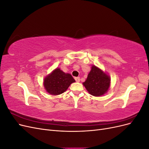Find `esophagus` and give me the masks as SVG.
I'll use <instances>...</instances> for the list:
<instances>
[{
    "label": "esophagus",
    "instance_id": "34e87169",
    "mask_svg": "<svg viewBox=\"0 0 149 149\" xmlns=\"http://www.w3.org/2000/svg\"><path fill=\"white\" fill-rule=\"evenodd\" d=\"M75 79V81L76 82H79L80 81V78L79 77H76L74 78Z\"/></svg>",
    "mask_w": 149,
    "mask_h": 149
}]
</instances>
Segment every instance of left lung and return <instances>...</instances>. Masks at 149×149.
Listing matches in <instances>:
<instances>
[{"mask_svg": "<svg viewBox=\"0 0 149 149\" xmlns=\"http://www.w3.org/2000/svg\"><path fill=\"white\" fill-rule=\"evenodd\" d=\"M110 83V76L93 65L86 80L83 84L90 94L94 96H101L107 93Z\"/></svg>", "mask_w": 149, "mask_h": 149, "instance_id": "left-lung-1", "label": "left lung"}]
</instances>
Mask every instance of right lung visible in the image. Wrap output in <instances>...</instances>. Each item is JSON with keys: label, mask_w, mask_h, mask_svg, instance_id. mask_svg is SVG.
<instances>
[{"label": "right lung", "mask_w": 149, "mask_h": 149, "mask_svg": "<svg viewBox=\"0 0 149 149\" xmlns=\"http://www.w3.org/2000/svg\"><path fill=\"white\" fill-rule=\"evenodd\" d=\"M75 80L69 73H65L60 68L54 70L44 79L43 85L46 91L52 95L63 93Z\"/></svg>", "instance_id": "add662e5"}]
</instances>
